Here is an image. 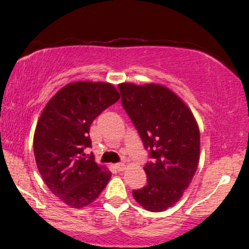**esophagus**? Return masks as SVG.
I'll use <instances>...</instances> for the list:
<instances>
[{"label": "esophagus", "mask_w": 249, "mask_h": 249, "mask_svg": "<svg viewBox=\"0 0 249 249\" xmlns=\"http://www.w3.org/2000/svg\"><path fill=\"white\" fill-rule=\"evenodd\" d=\"M125 167H126V166H125L124 162H119V164H116V168L118 171H124Z\"/></svg>", "instance_id": "esophagus-1"}]
</instances>
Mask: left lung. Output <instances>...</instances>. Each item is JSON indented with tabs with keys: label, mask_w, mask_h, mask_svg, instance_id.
<instances>
[{
	"label": "left lung",
	"mask_w": 249,
	"mask_h": 249,
	"mask_svg": "<svg viewBox=\"0 0 249 249\" xmlns=\"http://www.w3.org/2000/svg\"><path fill=\"white\" fill-rule=\"evenodd\" d=\"M122 103L152 160L144 166L147 184L133 198L151 212L174 206L199 164L200 131L191 108L161 84L121 83Z\"/></svg>",
	"instance_id": "1"
}]
</instances>
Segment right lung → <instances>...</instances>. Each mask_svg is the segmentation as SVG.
<instances>
[{
    "label": "right lung",
    "instance_id": "1",
    "mask_svg": "<svg viewBox=\"0 0 249 249\" xmlns=\"http://www.w3.org/2000/svg\"><path fill=\"white\" fill-rule=\"evenodd\" d=\"M119 98L111 83L73 82L43 108L34 133L36 165L45 185L68 206L90 205L111 178L108 168L84 157V148L91 147L92 122Z\"/></svg>",
    "mask_w": 249,
    "mask_h": 249
}]
</instances>
